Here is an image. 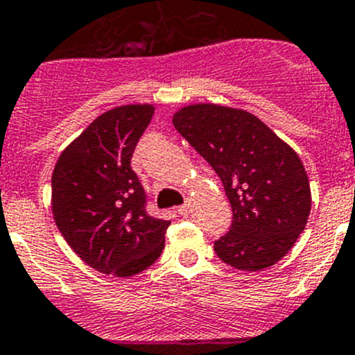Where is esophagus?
I'll return each instance as SVG.
<instances>
[{
  "label": "esophagus",
  "mask_w": 355,
  "mask_h": 355,
  "mask_svg": "<svg viewBox=\"0 0 355 355\" xmlns=\"http://www.w3.org/2000/svg\"><path fill=\"white\" fill-rule=\"evenodd\" d=\"M177 211H178V214H182V216H187L189 213H191V204H182V206H178L177 207Z\"/></svg>",
  "instance_id": "esophagus-1"
}]
</instances>
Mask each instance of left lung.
Listing matches in <instances>:
<instances>
[{
    "instance_id": "8db88e82",
    "label": "left lung",
    "mask_w": 355,
    "mask_h": 355,
    "mask_svg": "<svg viewBox=\"0 0 355 355\" xmlns=\"http://www.w3.org/2000/svg\"><path fill=\"white\" fill-rule=\"evenodd\" d=\"M173 125L213 166L232 204L230 230L214 242L218 257L245 271L278 263L311 211L309 178L297 153L244 110L191 105L173 114Z\"/></svg>"
}]
</instances>
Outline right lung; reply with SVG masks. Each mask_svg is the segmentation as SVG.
<instances>
[{
	"mask_svg": "<svg viewBox=\"0 0 355 355\" xmlns=\"http://www.w3.org/2000/svg\"><path fill=\"white\" fill-rule=\"evenodd\" d=\"M155 106H118L96 118L56 161L51 207L73 252L94 270L132 277L164 247L170 221L146 211L144 187L130 159Z\"/></svg>",
	"mask_w": 355,
	"mask_h": 355,
	"instance_id": "1",
	"label": "right lung"
}]
</instances>
